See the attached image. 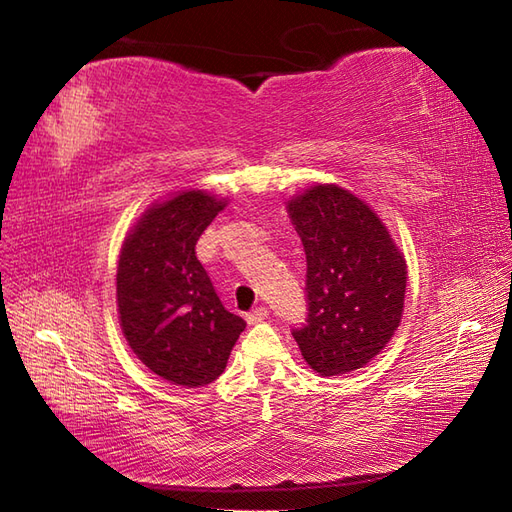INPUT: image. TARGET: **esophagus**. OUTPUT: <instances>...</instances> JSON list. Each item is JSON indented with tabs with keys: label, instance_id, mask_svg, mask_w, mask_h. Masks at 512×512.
I'll return each instance as SVG.
<instances>
[{
	"label": "esophagus",
	"instance_id": "34e87169",
	"mask_svg": "<svg viewBox=\"0 0 512 512\" xmlns=\"http://www.w3.org/2000/svg\"><path fill=\"white\" fill-rule=\"evenodd\" d=\"M268 315H270V310H268L266 306H259V308L251 310L249 315H246V321H249L251 325H253V323H261V321L268 319Z\"/></svg>",
	"mask_w": 512,
	"mask_h": 512
}]
</instances>
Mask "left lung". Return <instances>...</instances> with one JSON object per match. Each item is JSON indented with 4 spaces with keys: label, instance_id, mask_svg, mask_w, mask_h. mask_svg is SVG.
Segmentation results:
<instances>
[{
    "label": "left lung",
    "instance_id": "left-lung-1",
    "mask_svg": "<svg viewBox=\"0 0 512 512\" xmlns=\"http://www.w3.org/2000/svg\"><path fill=\"white\" fill-rule=\"evenodd\" d=\"M287 212L306 253L308 315L293 329L306 364L323 376L364 368L398 329L406 261L387 227L338 185H315Z\"/></svg>",
    "mask_w": 512,
    "mask_h": 512
}]
</instances>
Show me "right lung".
Returning a JSON list of instances; mask_svg holds the SVG:
<instances>
[{
  "mask_svg": "<svg viewBox=\"0 0 512 512\" xmlns=\"http://www.w3.org/2000/svg\"><path fill=\"white\" fill-rule=\"evenodd\" d=\"M225 200L183 191L148 208L127 234L117 270L123 334L166 381L204 387L227 366L244 319L225 310L195 244Z\"/></svg>",
  "mask_w": 512,
  "mask_h": 512,
  "instance_id": "1",
  "label": "right lung"
}]
</instances>
